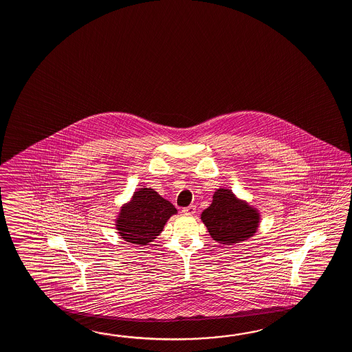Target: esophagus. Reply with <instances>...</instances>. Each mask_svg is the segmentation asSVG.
<instances>
[{"label":"esophagus","instance_id":"esophagus-1","mask_svg":"<svg viewBox=\"0 0 352 352\" xmlns=\"http://www.w3.org/2000/svg\"><path fill=\"white\" fill-rule=\"evenodd\" d=\"M182 212H184V214H186V215H194L195 212H196V206H195V205L186 206V208H184V209H182Z\"/></svg>","mask_w":352,"mask_h":352}]
</instances>
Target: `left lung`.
<instances>
[{"instance_id":"8db88e82","label":"left lung","mask_w":352,"mask_h":352,"mask_svg":"<svg viewBox=\"0 0 352 352\" xmlns=\"http://www.w3.org/2000/svg\"><path fill=\"white\" fill-rule=\"evenodd\" d=\"M201 220L211 238L221 244L250 238L259 223L258 212L245 202L236 200L228 188L217 190L211 205L202 211Z\"/></svg>"}]
</instances>
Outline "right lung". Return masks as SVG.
Wrapping results in <instances>:
<instances>
[{"label":"right lung","instance_id":"obj_1","mask_svg":"<svg viewBox=\"0 0 352 352\" xmlns=\"http://www.w3.org/2000/svg\"><path fill=\"white\" fill-rule=\"evenodd\" d=\"M177 210L153 188H140L132 200L120 210L117 229L128 243L147 245L162 232L166 221Z\"/></svg>","mask_w":352,"mask_h":352}]
</instances>
